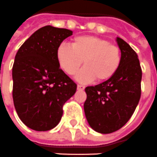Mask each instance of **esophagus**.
<instances>
[{
  "label": "esophagus",
  "mask_w": 157,
  "mask_h": 157,
  "mask_svg": "<svg viewBox=\"0 0 157 157\" xmlns=\"http://www.w3.org/2000/svg\"><path fill=\"white\" fill-rule=\"evenodd\" d=\"M84 85H81V84H78V86H77V89H78V90H84Z\"/></svg>",
  "instance_id": "34e87169"
}]
</instances>
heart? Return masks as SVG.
<instances>
[{"mask_svg":"<svg viewBox=\"0 0 157 157\" xmlns=\"http://www.w3.org/2000/svg\"><path fill=\"white\" fill-rule=\"evenodd\" d=\"M56 60L61 68L68 75L77 73V81L86 84L96 78L105 81L113 77L119 69L122 63V53L119 47L110 44L105 39L82 35L72 40L71 46L61 44L56 49Z\"/></svg>","mask_w":157,"mask_h":157,"instance_id":"obj_1","label":"heart"}]
</instances>
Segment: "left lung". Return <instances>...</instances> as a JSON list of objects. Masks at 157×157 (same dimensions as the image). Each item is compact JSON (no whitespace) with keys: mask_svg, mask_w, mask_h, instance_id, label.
Segmentation results:
<instances>
[{"mask_svg":"<svg viewBox=\"0 0 157 157\" xmlns=\"http://www.w3.org/2000/svg\"><path fill=\"white\" fill-rule=\"evenodd\" d=\"M116 40L122 53L119 69L101 84L85 88V117L90 126L101 134H111L124 126L141 95L142 70L138 55L121 38Z\"/></svg>","mask_w":157,"mask_h":157,"instance_id":"left-lung-1","label":"left lung"}]
</instances>
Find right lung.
Returning <instances> with one entry per match:
<instances>
[{"label":"right lung","mask_w":157,"mask_h":157,"mask_svg":"<svg viewBox=\"0 0 157 157\" xmlns=\"http://www.w3.org/2000/svg\"><path fill=\"white\" fill-rule=\"evenodd\" d=\"M73 31L47 25L21 45L13 67V98L21 121L31 129L47 131L63 116V106L77 84L60 68L56 49Z\"/></svg>","instance_id":"obj_1"}]
</instances>
